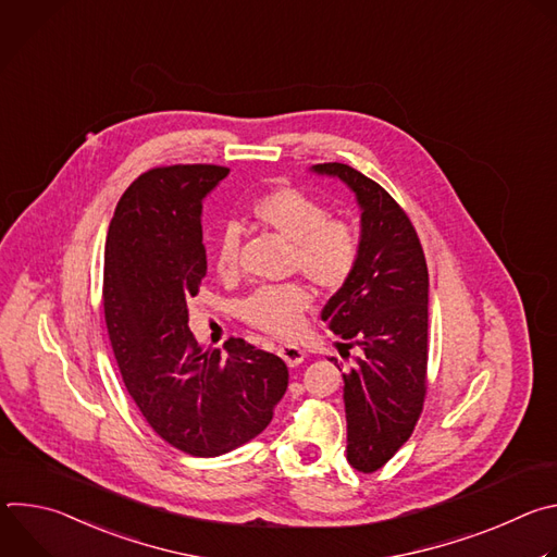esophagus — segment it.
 <instances>
[{
	"label": "esophagus",
	"mask_w": 557,
	"mask_h": 557,
	"mask_svg": "<svg viewBox=\"0 0 557 557\" xmlns=\"http://www.w3.org/2000/svg\"><path fill=\"white\" fill-rule=\"evenodd\" d=\"M277 355L290 366V368H295V366H299L301 361H304V350L299 348V346H293V344H284V346H280L277 348Z\"/></svg>",
	"instance_id": "obj_1"
}]
</instances>
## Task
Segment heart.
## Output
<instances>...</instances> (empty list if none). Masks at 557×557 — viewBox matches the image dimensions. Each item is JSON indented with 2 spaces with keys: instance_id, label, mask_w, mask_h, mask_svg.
<instances>
[{
  "instance_id": "obj_1",
  "label": "heart",
  "mask_w": 557,
  "mask_h": 557,
  "mask_svg": "<svg viewBox=\"0 0 557 557\" xmlns=\"http://www.w3.org/2000/svg\"><path fill=\"white\" fill-rule=\"evenodd\" d=\"M251 213L262 228L290 245V271L304 273L324 290H339L355 275L361 258L359 233L350 222L333 218L320 200L284 185L262 194ZM240 226L226 224L215 251L220 277L235 280L240 273ZM310 306V288L304 282H286L251 293L240 304V314L251 329L286 339L299 331Z\"/></svg>"
}]
</instances>
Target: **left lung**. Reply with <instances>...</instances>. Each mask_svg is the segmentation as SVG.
I'll use <instances>...</instances> for the list:
<instances>
[{
  "label": "left lung",
  "mask_w": 557,
  "mask_h": 557,
  "mask_svg": "<svg viewBox=\"0 0 557 557\" xmlns=\"http://www.w3.org/2000/svg\"><path fill=\"white\" fill-rule=\"evenodd\" d=\"M312 170L342 178L361 207L359 267L329 299L322 320L348 350L359 348L344 374L346 451L357 471L372 473L401 449L423 412L428 264L414 224L379 183L344 163Z\"/></svg>",
  "instance_id": "left-lung-1"
}]
</instances>
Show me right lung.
<instances>
[{"mask_svg":"<svg viewBox=\"0 0 557 557\" xmlns=\"http://www.w3.org/2000/svg\"><path fill=\"white\" fill-rule=\"evenodd\" d=\"M220 165L140 174L121 196L106 240L103 308L125 387L151 430L191 456H220L258 436L288 387L286 363L240 337L200 348L187 304L207 275L202 198Z\"/></svg>","mask_w":557,"mask_h":557,"instance_id":"1","label":"right lung"}]
</instances>
